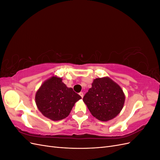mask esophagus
Instances as JSON below:
<instances>
[{"label": "esophagus", "mask_w": 160, "mask_h": 160, "mask_svg": "<svg viewBox=\"0 0 160 160\" xmlns=\"http://www.w3.org/2000/svg\"><path fill=\"white\" fill-rule=\"evenodd\" d=\"M79 95L82 98H83V92H80V93H79Z\"/></svg>", "instance_id": "esophagus-1"}]
</instances>
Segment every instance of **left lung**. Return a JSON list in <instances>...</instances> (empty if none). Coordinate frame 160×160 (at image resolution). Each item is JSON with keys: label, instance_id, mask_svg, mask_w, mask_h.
Masks as SVG:
<instances>
[{"label": "left lung", "instance_id": "obj_1", "mask_svg": "<svg viewBox=\"0 0 160 160\" xmlns=\"http://www.w3.org/2000/svg\"><path fill=\"white\" fill-rule=\"evenodd\" d=\"M91 85L83 100L92 115L102 122L115 118L122 111L125 99L120 86L108 77L94 79Z\"/></svg>", "mask_w": 160, "mask_h": 160}]
</instances>
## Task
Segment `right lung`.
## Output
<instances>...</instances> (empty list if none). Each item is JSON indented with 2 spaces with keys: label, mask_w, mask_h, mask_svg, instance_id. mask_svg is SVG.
<instances>
[{
  "label": "right lung",
  "mask_w": 160,
  "mask_h": 160,
  "mask_svg": "<svg viewBox=\"0 0 160 160\" xmlns=\"http://www.w3.org/2000/svg\"><path fill=\"white\" fill-rule=\"evenodd\" d=\"M81 99L72 88H67L62 78L52 76L43 83L35 95L37 108L45 117L52 121L66 118L75 103Z\"/></svg>",
  "instance_id": "right-lung-1"
}]
</instances>
